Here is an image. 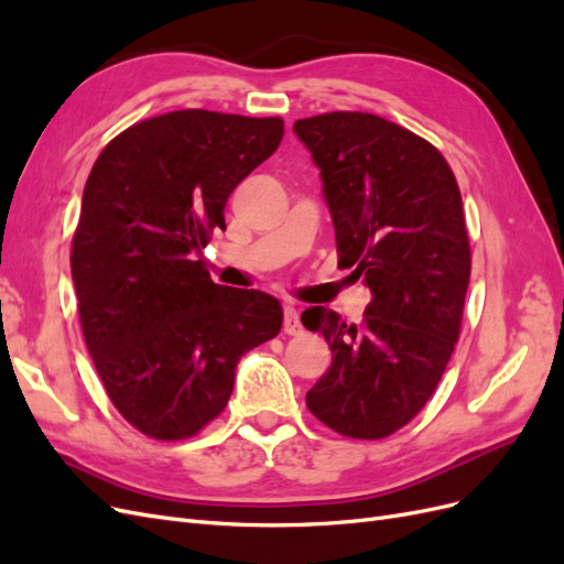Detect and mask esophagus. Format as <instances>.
Wrapping results in <instances>:
<instances>
[{"instance_id": "obj_1", "label": "esophagus", "mask_w": 564, "mask_h": 564, "mask_svg": "<svg viewBox=\"0 0 564 564\" xmlns=\"http://www.w3.org/2000/svg\"><path fill=\"white\" fill-rule=\"evenodd\" d=\"M303 332V324L299 319V311L294 305H286L284 308V334L289 336H299Z\"/></svg>"}]
</instances>
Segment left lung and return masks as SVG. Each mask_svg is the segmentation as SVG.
<instances>
[{
	"label": "left lung",
	"mask_w": 564,
	"mask_h": 564,
	"mask_svg": "<svg viewBox=\"0 0 564 564\" xmlns=\"http://www.w3.org/2000/svg\"><path fill=\"white\" fill-rule=\"evenodd\" d=\"M319 166L338 268L369 286L360 324L324 305L301 315L332 348L305 404L332 431L381 440L431 400L454 352L470 280L458 183L442 152L371 112L296 119Z\"/></svg>",
	"instance_id": "1"
}]
</instances>
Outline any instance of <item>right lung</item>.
Instances as JSON below:
<instances>
[{"label":"right lung","mask_w":564,"mask_h":564,"mask_svg":"<svg viewBox=\"0 0 564 564\" xmlns=\"http://www.w3.org/2000/svg\"><path fill=\"white\" fill-rule=\"evenodd\" d=\"M282 135L280 117L174 110L115 135L84 185L70 251L84 340L148 437L197 435L226 409L240 357L282 329L278 299L220 286L197 259Z\"/></svg>","instance_id":"add662e5"}]
</instances>
